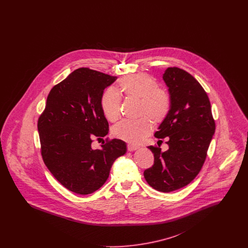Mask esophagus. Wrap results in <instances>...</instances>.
I'll list each match as a JSON object with an SVG mask.
<instances>
[{"instance_id": "34e87169", "label": "esophagus", "mask_w": 248, "mask_h": 248, "mask_svg": "<svg viewBox=\"0 0 248 248\" xmlns=\"http://www.w3.org/2000/svg\"><path fill=\"white\" fill-rule=\"evenodd\" d=\"M140 149V147H138V146H135V145H127V150L129 151V152H135V151H137V150H139Z\"/></svg>"}]
</instances>
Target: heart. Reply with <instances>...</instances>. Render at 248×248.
I'll use <instances>...</instances> for the list:
<instances>
[{
    "label": "heart",
    "instance_id": "1",
    "mask_svg": "<svg viewBox=\"0 0 248 248\" xmlns=\"http://www.w3.org/2000/svg\"><path fill=\"white\" fill-rule=\"evenodd\" d=\"M120 90L127 97L140 100L139 115H147L155 124H161L170 110V97L165 90L149 75H130L120 82ZM122 98L114 88H108L101 97V108L108 121L115 122L120 117ZM153 123L148 118L136 121L124 120L113 129V136L124 141L138 144L153 131Z\"/></svg>",
    "mask_w": 248,
    "mask_h": 248
}]
</instances>
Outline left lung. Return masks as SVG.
<instances>
[{
  "instance_id": "left-lung-1",
  "label": "left lung",
  "mask_w": 248,
  "mask_h": 248,
  "mask_svg": "<svg viewBox=\"0 0 248 248\" xmlns=\"http://www.w3.org/2000/svg\"><path fill=\"white\" fill-rule=\"evenodd\" d=\"M163 79L170 110L154 137L167 138L169 149L162 152L159 147H148L154 164L144 171V177L156 190L170 192L187 186L199 174L216 124L208 95L193 76L174 67L166 69Z\"/></svg>"
}]
</instances>
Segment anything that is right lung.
I'll return each instance as SVG.
<instances>
[{
	"label": "right lung",
	"instance_id": "add662e5",
	"mask_svg": "<svg viewBox=\"0 0 248 248\" xmlns=\"http://www.w3.org/2000/svg\"><path fill=\"white\" fill-rule=\"evenodd\" d=\"M116 79L88 68L75 70L51 89L38 120L44 162L72 192L85 195L102 187L114 161L126 153V143L117 139L99 150L91 146L108 133L101 97Z\"/></svg>",
	"mask_w": 248,
	"mask_h": 248
}]
</instances>
